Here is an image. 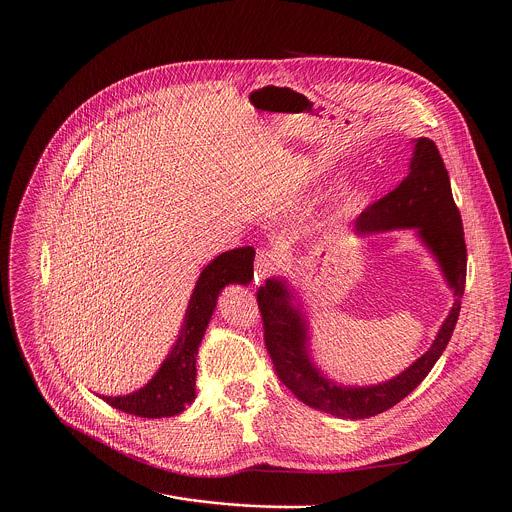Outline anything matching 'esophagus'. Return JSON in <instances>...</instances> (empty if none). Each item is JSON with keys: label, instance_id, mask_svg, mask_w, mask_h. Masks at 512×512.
<instances>
[{"label": "esophagus", "instance_id": "34e87169", "mask_svg": "<svg viewBox=\"0 0 512 512\" xmlns=\"http://www.w3.org/2000/svg\"><path fill=\"white\" fill-rule=\"evenodd\" d=\"M279 265V257L273 251H261L255 259V281L263 283L265 279H269Z\"/></svg>", "mask_w": 512, "mask_h": 512}]
</instances>
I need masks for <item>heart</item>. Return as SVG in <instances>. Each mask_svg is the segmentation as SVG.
I'll return each mask as SVG.
<instances>
[{"label": "heart", "instance_id": "1", "mask_svg": "<svg viewBox=\"0 0 512 512\" xmlns=\"http://www.w3.org/2000/svg\"><path fill=\"white\" fill-rule=\"evenodd\" d=\"M356 197H358V189L354 185L342 187V191H339L337 197H335V211L337 213H348L354 207Z\"/></svg>", "mask_w": 512, "mask_h": 512}]
</instances>
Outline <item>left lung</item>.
I'll list each match as a JSON object with an SVG mask.
<instances>
[{
  "instance_id": "left-lung-1",
  "label": "left lung",
  "mask_w": 512,
  "mask_h": 512,
  "mask_svg": "<svg viewBox=\"0 0 512 512\" xmlns=\"http://www.w3.org/2000/svg\"><path fill=\"white\" fill-rule=\"evenodd\" d=\"M408 177L384 199L356 219V235L390 229H416L436 257L454 303L434 344L408 370L378 386H339L327 380L311 362L307 319L283 279H267L257 291L263 319L265 348L277 378L307 406L331 416L362 420L386 412L404 400L434 368L446 350L460 313L466 283V243L460 211L452 199L448 170L430 138L414 140Z\"/></svg>"
}]
</instances>
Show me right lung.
Wrapping results in <instances>:
<instances>
[{
  "label": "right lung",
  "mask_w": 512,
  "mask_h": 512,
  "mask_svg": "<svg viewBox=\"0 0 512 512\" xmlns=\"http://www.w3.org/2000/svg\"><path fill=\"white\" fill-rule=\"evenodd\" d=\"M253 247L225 251L201 273L191 295L185 323L175 348L160 364L154 378L138 392L126 396H100L106 404L140 418H168L193 404L197 378V352L217 307L221 289L229 283L247 285L253 277Z\"/></svg>",
  "instance_id": "obj_1"
}]
</instances>
